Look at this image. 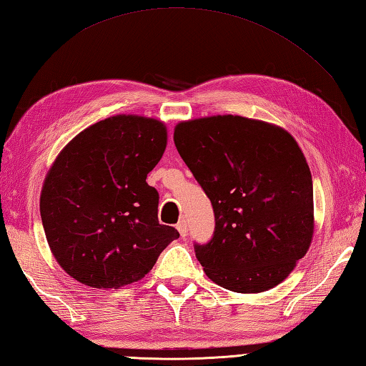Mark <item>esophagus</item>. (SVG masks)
<instances>
[{"instance_id":"1","label":"esophagus","mask_w":366,"mask_h":366,"mask_svg":"<svg viewBox=\"0 0 366 366\" xmlns=\"http://www.w3.org/2000/svg\"><path fill=\"white\" fill-rule=\"evenodd\" d=\"M176 228H177V231H179V234H181L182 237L187 236V232H189V224H187V220H185V219H181V220H179V223L176 224Z\"/></svg>"}]
</instances>
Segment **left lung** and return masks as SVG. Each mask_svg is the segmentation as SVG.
<instances>
[{
    "instance_id": "1",
    "label": "left lung",
    "mask_w": 366,
    "mask_h": 366,
    "mask_svg": "<svg viewBox=\"0 0 366 366\" xmlns=\"http://www.w3.org/2000/svg\"><path fill=\"white\" fill-rule=\"evenodd\" d=\"M174 144L214 207L211 240L195 244L206 275L244 294L282 283L315 229L312 173L295 139L224 114L177 124Z\"/></svg>"
}]
</instances>
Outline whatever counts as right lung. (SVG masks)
<instances>
[{"label":"right lung","mask_w":366,"mask_h":366,"mask_svg":"<svg viewBox=\"0 0 366 366\" xmlns=\"http://www.w3.org/2000/svg\"><path fill=\"white\" fill-rule=\"evenodd\" d=\"M165 147V124L118 114L80 132L54 160L42 224L54 259L76 282L99 290L138 282L179 237L159 223V192L146 182Z\"/></svg>","instance_id":"1"}]
</instances>
